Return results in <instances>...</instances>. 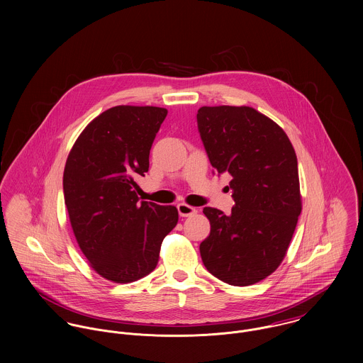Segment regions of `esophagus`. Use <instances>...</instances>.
I'll use <instances>...</instances> for the list:
<instances>
[{"instance_id": "obj_1", "label": "esophagus", "mask_w": 363, "mask_h": 363, "mask_svg": "<svg viewBox=\"0 0 363 363\" xmlns=\"http://www.w3.org/2000/svg\"><path fill=\"white\" fill-rule=\"evenodd\" d=\"M177 211H179L180 216H191V215L197 213V208L191 207V206H189L186 203H180L177 206Z\"/></svg>"}]
</instances>
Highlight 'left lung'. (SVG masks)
<instances>
[{"instance_id": "left-lung-1", "label": "left lung", "mask_w": 363, "mask_h": 363, "mask_svg": "<svg viewBox=\"0 0 363 363\" xmlns=\"http://www.w3.org/2000/svg\"><path fill=\"white\" fill-rule=\"evenodd\" d=\"M197 123L209 162L229 173L230 215L206 207L200 245L208 271L233 286L271 275L285 259L302 211L298 159L285 131L250 106H203Z\"/></svg>"}]
</instances>
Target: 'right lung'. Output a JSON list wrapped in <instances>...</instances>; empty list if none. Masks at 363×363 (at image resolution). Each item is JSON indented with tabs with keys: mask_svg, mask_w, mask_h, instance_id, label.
Listing matches in <instances>:
<instances>
[{
	"mask_svg": "<svg viewBox=\"0 0 363 363\" xmlns=\"http://www.w3.org/2000/svg\"><path fill=\"white\" fill-rule=\"evenodd\" d=\"M167 110L114 106L95 117L72 145L64 167V201L77 243L89 265L116 284L155 269L164 236L176 226L174 206L140 203L137 179Z\"/></svg>",
	"mask_w": 363,
	"mask_h": 363,
	"instance_id": "1",
	"label": "right lung"
}]
</instances>
